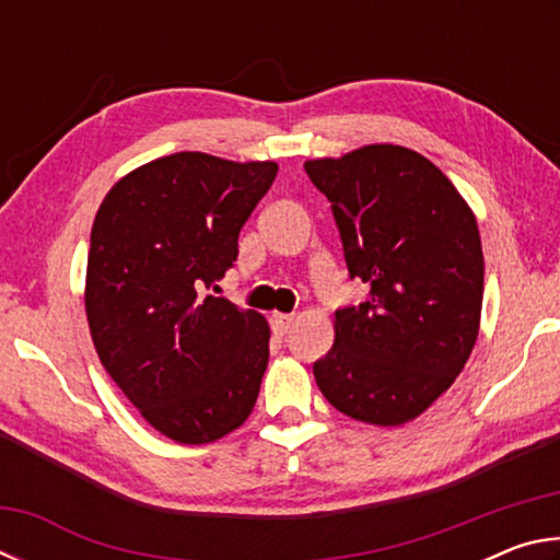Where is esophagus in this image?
<instances>
[{"mask_svg": "<svg viewBox=\"0 0 560 560\" xmlns=\"http://www.w3.org/2000/svg\"><path fill=\"white\" fill-rule=\"evenodd\" d=\"M293 320H296V316H293V314H273V316H271L273 334H277V336H287L289 330L293 328Z\"/></svg>", "mask_w": 560, "mask_h": 560, "instance_id": "1", "label": "esophagus"}]
</instances>
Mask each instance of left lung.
I'll return each mask as SVG.
<instances>
[{
	"instance_id": "8db88e82",
	"label": "left lung",
	"mask_w": 560,
	"mask_h": 560,
	"mask_svg": "<svg viewBox=\"0 0 560 560\" xmlns=\"http://www.w3.org/2000/svg\"><path fill=\"white\" fill-rule=\"evenodd\" d=\"M330 207L350 277L371 287L336 311V343L314 363L326 400L397 428L457 381L479 336L485 254L477 217L428 158L375 143L303 163Z\"/></svg>"
}]
</instances>
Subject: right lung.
I'll list each match as a JSON object with an SVG mask.
<instances>
[{
  "label": "right lung",
  "mask_w": 560,
  "mask_h": 560,
  "mask_svg": "<svg viewBox=\"0 0 560 560\" xmlns=\"http://www.w3.org/2000/svg\"><path fill=\"white\" fill-rule=\"evenodd\" d=\"M277 170L165 155L122 175L93 220L83 291L93 346L145 422L179 444L224 438L259 397L267 318L207 291L236 261Z\"/></svg>",
  "instance_id": "1"
}]
</instances>
